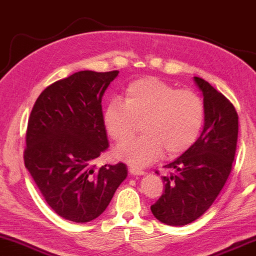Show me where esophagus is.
I'll use <instances>...</instances> for the list:
<instances>
[{
  "label": "esophagus",
  "instance_id": "34e87169",
  "mask_svg": "<svg viewBox=\"0 0 256 256\" xmlns=\"http://www.w3.org/2000/svg\"><path fill=\"white\" fill-rule=\"evenodd\" d=\"M128 171H130L131 174H134V176H142L145 173L144 171H142V170L138 168H134V166L128 168Z\"/></svg>",
  "mask_w": 256,
  "mask_h": 256
}]
</instances>
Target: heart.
<instances>
[{
	"label": "heart",
	"mask_w": 256,
	"mask_h": 256,
	"mask_svg": "<svg viewBox=\"0 0 256 256\" xmlns=\"http://www.w3.org/2000/svg\"><path fill=\"white\" fill-rule=\"evenodd\" d=\"M205 120L202 98L187 88H176L156 77L128 83L124 100L114 98L103 112V124L114 142L131 138L142 122L140 138L122 142L114 150L118 159L132 166H146L164 150L176 156L192 148Z\"/></svg>",
	"instance_id": "b5f03b06"
}]
</instances>
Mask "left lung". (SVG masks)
Returning <instances> with one entry per match:
<instances>
[{"instance_id": "8db88e82", "label": "left lung", "mask_w": 256, "mask_h": 256, "mask_svg": "<svg viewBox=\"0 0 256 256\" xmlns=\"http://www.w3.org/2000/svg\"><path fill=\"white\" fill-rule=\"evenodd\" d=\"M194 80L204 96V130L192 148L165 165L172 172L162 176L165 190L151 206L153 216L168 226L193 222L212 206L236 152L239 116L234 105L208 82L200 77Z\"/></svg>"}]
</instances>
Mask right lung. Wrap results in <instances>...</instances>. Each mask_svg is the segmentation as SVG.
Here are the masks:
<instances>
[{"label":"right lung","instance_id":"add662e5","mask_svg":"<svg viewBox=\"0 0 256 256\" xmlns=\"http://www.w3.org/2000/svg\"><path fill=\"white\" fill-rule=\"evenodd\" d=\"M118 71H78L44 88L30 114L24 165L48 205L88 222L104 212L128 176L126 165L94 162L108 148L102 97Z\"/></svg>","mask_w":256,"mask_h":256}]
</instances>
